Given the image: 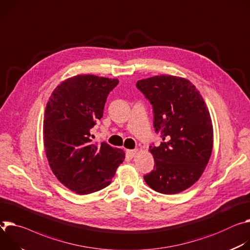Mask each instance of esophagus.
I'll use <instances>...</instances> for the list:
<instances>
[{
	"mask_svg": "<svg viewBox=\"0 0 250 250\" xmlns=\"http://www.w3.org/2000/svg\"><path fill=\"white\" fill-rule=\"evenodd\" d=\"M137 153V150H126V154L129 158H133Z\"/></svg>",
	"mask_w": 250,
	"mask_h": 250,
	"instance_id": "34e87169",
	"label": "esophagus"
}]
</instances>
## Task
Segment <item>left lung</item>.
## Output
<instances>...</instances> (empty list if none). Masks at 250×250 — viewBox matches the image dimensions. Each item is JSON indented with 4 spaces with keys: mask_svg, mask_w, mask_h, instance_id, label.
<instances>
[{
    "mask_svg": "<svg viewBox=\"0 0 250 250\" xmlns=\"http://www.w3.org/2000/svg\"><path fill=\"white\" fill-rule=\"evenodd\" d=\"M136 86L152 104L155 131L164 141L150 146L155 166L144 180L165 195L181 192L201 178L211 155L213 131L208 107L186 78L157 75L137 81Z\"/></svg>",
    "mask_w": 250,
    "mask_h": 250,
    "instance_id": "obj_1",
    "label": "left lung"
}]
</instances>
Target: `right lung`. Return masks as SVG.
Here are the masks:
<instances>
[{
  "label": "right lung",
  "instance_id": "right-lung-1",
  "mask_svg": "<svg viewBox=\"0 0 250 250\" xmlns=\"http://www.w3.org/2000/svg\"><path fill=\"white\" fill-rule=\"evenodd\" d=\"M118 79L76 75L62 81L46 104L43 143L50 169L79 195L110 185L125 153L106 142L93 144L91 129L103 116L107 96Z\"/></svg>",
  "mask_w": 250,
  "mask_h": 250
}]
</instances>
